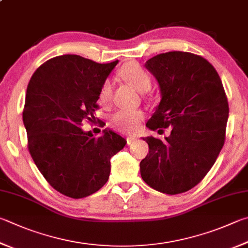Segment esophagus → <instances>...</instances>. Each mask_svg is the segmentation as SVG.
<instances>
[{
	"label": "esophagus",
	"instance_id": "esophagus-1",
	"mask_svg": "<svg viewBox=\"0 0 248 248\" xmlns=\"http://www.w3.org/2000/svg\"><path fill=\"white\" fill-rule=\"evenodd\" d=\"M136 140H137V137L130 136V137L127 138V144H128V145H130V144H131L133 141H136Z\"/></svg>",
	"mask_w": 248,
	"mask_h": 248
}]
</instances>
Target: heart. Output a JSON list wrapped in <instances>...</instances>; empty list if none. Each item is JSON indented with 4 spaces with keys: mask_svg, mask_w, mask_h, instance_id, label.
<instances>
[{
    "mask_svg": "<svg viewBox=\"0 0 248 248\" xmlns=\"http://www.w3.org/2000/svg\"><path fill=\"white\" fill-rule=\"evenodd\" d=\"M119 76L127 82L131 83L140 92H147L152 87V78L150 74L137 62H129L119 71ZM112 97V83L106 80L102 84L98 101L101 104H107ZM143 112L141 110H119L111 117V124L119 131L125 133H134L141 127L143 120Z\"/></svg>",
    "mask_w": 248,
    "mask_h": 248,
    "instance_id": "heart-1",
    "label": "heart"
}]
</instances>
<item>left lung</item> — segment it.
Wrapping results in <instances>:
<instances>
[{
    "instance_id": "1",
    "label": "left lung",
    "mask_w": 248,
    "mask_h": 248,
    "mask_svg": "<svg viewBox=\"0 0 248 248\" xmlns=\"http://www.w3.org/2000/svg\"><path fill=\"white\" fill-rule=\"evenodd\" d=\"M159 83L161 101L146 125L165 140L147 137L141 177L169 195L197 186L213 167L226 140L228 98L219 75L204 57L187 52L158 54L145 64Z\"/></svg>"
}]
</instances>
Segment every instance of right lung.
Segmentation results:
<instances>
[{
  "instance_id": "obj_1",
  "label": "right lung",
  "mask_w": 248,
  "mask_h": 248,
  "mask_svg": "<svg viewBox=\"0 0 248 248\" xmlns=\"http://www.w3.org/2000/svg\"><path fill=\"white\" fill-rule=\"evenodd\" d=\"M117 62L56 56L34 71L27 87L22 120L29 153L49 186L71 199L100 190L109 178L110 158L127 143L111 130L95 138L81 129L96 120L98 93Z\"/></svg>"
}]
</instances>
